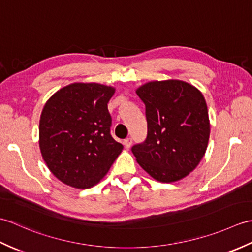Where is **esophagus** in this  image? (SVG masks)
<instances>
[{
  "label": "esophagus",
  "mask_w": 252,
  "mask_h": 252,
  "mask_svg": "<svg viewBox=\"0 0 252 252\" xmlns=\"http://www.w3.org/2000/svg\"><path fill=\"white\" fill-rule=\"evenodd\" d=\"M123 144H125L126 148L129 149V148L132 146V138H131V137L126 138V140H125V142H123Z\"/></svg>",
  "instance_id": "34e87169"
}]
</instances>
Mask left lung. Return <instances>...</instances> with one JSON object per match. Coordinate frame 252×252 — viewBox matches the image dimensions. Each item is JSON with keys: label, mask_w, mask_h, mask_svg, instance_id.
Listing matches in <instances>:
<instances>
[{"label": "left lung", "mask_w": 252, "mask_h": 252, "mask_svg": "<svg viewBox=\"0 0 252 252\" xmlns=\"http://www.w3.org/2000/svg\"><path fill=\"white\" fill-rule=\"evenodd\" d=\"M146 107L147 137L132 147L156 181L176 182L194 171L207 151L210 121L202 93L182 80L151 81L136 90Z\"/></svg>", "instance_id": "left-lung-1"}]
</instances>
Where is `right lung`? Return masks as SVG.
<instances>
[{
  "label": "right lung",
  "mask_w": 252,
  "mask_h": 252,
  "mask_svg": "<svg viewBox=\"0 0 252 252\" xmlns=\"http://www.w3.org/2000/svg\"><path fill=\"white\" fill-rule=\"evenodd\" d=\"M116 89L76 82L58 90L40 117L39 146L47 168L63 184L91 189L108 172L123 146L110 135L109 99Z\"/></svg>",
  "instance_id": "obj_1"
}]
</instances>
